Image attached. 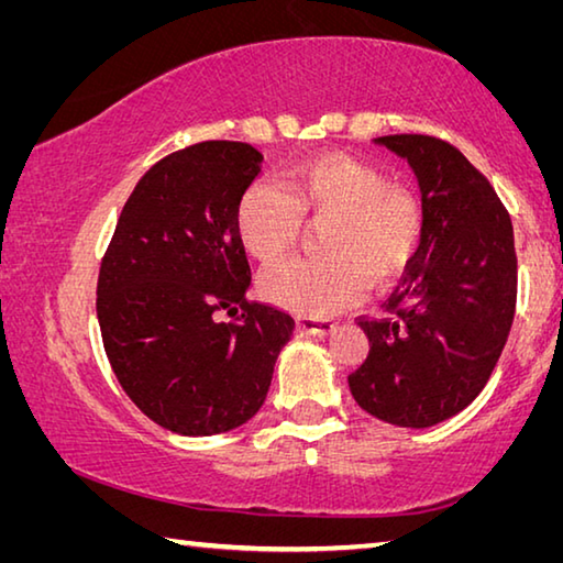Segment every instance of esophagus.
<instances>
[{"label":"esophagus","mask_w":563,"mask_h":563,"mask_svg":"<svg viewBox=\"0 0 563 563\" xmlns=\"http://www.w3.org/2000/svg\"><path fill=\"white\" fill-rule=\"evenodd\" d=\"M338 322L332 320H318V318H300L298 320V330L305 332V335H330V332H335Z\"/></svg>","instance_id":"1"}]
</instances>
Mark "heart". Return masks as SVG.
Listing matches in <instances>:
<instances>
[{"mask_svg": "<svg viewBox=\"0 0 563 563\" xmlns=\"http://www.w3.org/2000/svg\"><path fill=\"white\" fill-rule=\"evenodd\" d=\"M302 223L322 225V255L271 271L261 292L275 308L320 320L355 305L367 285L387 290L405 278L422 251L427 211L379 166L332 151L285 168L280 186L253 180L233 213L238 241L263 265L288 258Z\"/></svg>", "mask_w": 563, "mask_h": 563, "instance_id": "1", "label": "heart"}]
</instances>
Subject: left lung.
I'll return each mask as SVG.
<instances>
[{
  "label": "left lung",
  "mask_w": 563,
  "mask_h": 563,
  "mask_svg": "<svg viewBox=\"0 0 563 563\" xmlns=\"http://www.w3.org/2000/svg\"><path fill=\"white\" fill-rule=\"evenodd\" d=\"M407 158L422 190L427 233L385 318H360L369 340L347 377L362 409L397 427L462 412L497 367L517 310V251L507 208L460 148L422 133L379 136Z\"/></svg>",
  "instance_id": "8db88e82"
}]
</instances>
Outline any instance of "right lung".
Instances as JSON below:
<instances>
[{"mask_svg": "<svg viewBox=\"0 0 563 563\" xmlns=\"http://www.w3.org/2000/svg\"><path fill=\"white\" fill-rule=\"evenodd\" d=\"M263 154L203 141L146 170L103 253L97 316L113 375L166 430H235L268 397L295 320L245 298L251 265L233 213ZM221 311L235 321L221 323Z\"/></svg>", "mask_w": 563, "mask_h": 563, "instance_id": "obj_1", "label": "right lung"}]
</instances>
